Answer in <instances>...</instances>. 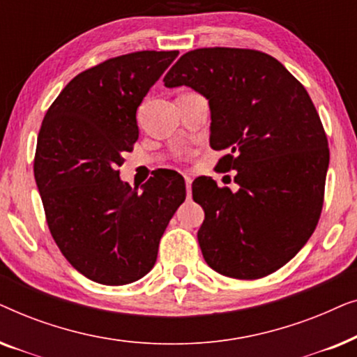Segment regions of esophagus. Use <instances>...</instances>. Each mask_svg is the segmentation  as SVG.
Wrapping results in <instances>:
<instances>
[{
    "instance_id": "obj_1",
    "label": "esophagus",
    "mask_w": 357,
    "mask_h": 357,
    "mask_svg": "<svg viewBox=\"0 0 357 357\" xmlns=\"http://www.w3.org/2000/svg\"><path fill=\"white\" fill-rule=\"evenodd\" d=\"M185 187H187V197H192V177L185 175Z\"/></svg>"
}]
</instances>
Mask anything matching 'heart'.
<instances>
[{"label": "heart", "instance_id": "heart-1", "mask_svg": "<svg viewBox=\"0 0 357 357\" xmlns=\"http://www.w3.org/2000/svg\"><path fill=\"white\" fill-rule=\"evenodd\" d=\"M183 158H185L183 153H177V154H175V159H177V160H183Z\"/></svg>", "mask_w": 357, "mask_h": 357}]
</instances>
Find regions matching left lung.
I'll use <instances>...</instances> for the list:
<instances>
[{"label":"left lung","mask_w":357,"mask_h":357,"mask_svg":"<svg viewBox=\"0 0 357 357\" xmlns=\"http://www.w3.org/2000/svg\"><path fill=\"white\" fill-rule=\"evenodd\" d=\"M209 100L216 167L237 170V192L209 177L193 182L204 209L198 242L214 271L260 280L284 266L319 224L328 139L305 87L276 58L250 48H197L164 77Z\"/></svg>","instance_id":"1"}]
</instances>
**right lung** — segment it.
<instances>
[{
    "mask_svg": "<svg viewBox=\"0 0 357 357\" xmlns=\"http://www.w3.org/2000/svg\"><path fill=\"white\" fill-rule=\"evenodd\" d=\"M178 52L143 50L82 71L43 116L33 175L53 241L81 275L107 286L138 281L185 202V182L162 170L143 193L120 180L138 141L136 110Z\"/></svg>",
    "mask_w": 357,
    "mask_h": 357,
    "instance_id": "right-lung-1",
    "label": "right lung"
}]
</instances>
